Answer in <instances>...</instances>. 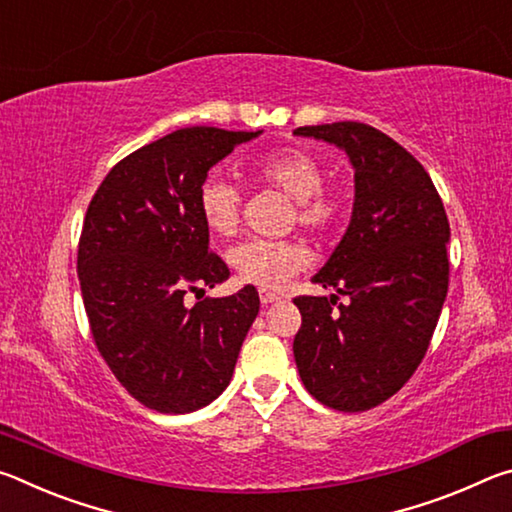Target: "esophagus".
I'll return each instance as SVG.
<instances>
[{"instance_id": "1", "label": "esophagus", "mask_w": 512, "mask_h": 512, "mask_svg": "<svg viewBox=\"0 0 512 512\" xmlns=\"http://www.w3.org/2000/svg\"><path fill=\"white\" fill-rule=\"evenodd\" d=\"M259 300H262V305H271V302L280 300V296H277V293H271V291L262 289V291H259Z\"/></svg>"}]
</instances>
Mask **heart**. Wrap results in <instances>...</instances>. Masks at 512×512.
Here are the masks:
<instances>
[{"mask_svg":"<svg viewBox=\"0 0 512 512\" xmlns=\"http://www.w3.org/2000/svg\"><path fill=\"white\" fill-rule=\"evenodd\" d=\"M250 173L257 183L275 187L293 198L291 219L316 235L334 232L350 210V198L341 187H325V164L305 149H277L259 158ZM198 212L205 228L216 237H230L239 228L241 196L223 178H207L198 189ZM230 264L241 280L268 291L284 289L291 277L309 262L300 241L248 239L230 250Z\"/></svg>","mask_w":512,"mask_h":512,"instance_id":"b5f03b06","label":"heart"}]
</instances>
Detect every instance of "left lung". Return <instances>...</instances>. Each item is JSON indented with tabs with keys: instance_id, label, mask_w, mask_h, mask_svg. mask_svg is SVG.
Masks as SVG:
<instances>
[{
	"instance_id": "1",
	"label": "left lung",
	"mask_w": 512,
	"mask_h": 512,
	"mask_svg": "<svg viewBox=\"0 0 512 512\" xmlns=\"http://www.w3.org/2000/svg\"><path fill=\"white\" fill-rule=\"evenodd\" d=\"M293 135L339 146L354 169L350 225L314 275L336 296L293 300V357L320 404L368 411L400 391L429 348L449 287V221L429 173L377 128L336 121Z\"/></svg>"
}]
</instances>
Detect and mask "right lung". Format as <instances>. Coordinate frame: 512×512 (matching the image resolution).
I'll list each match as a JSON object with an SVG mask.
<instances>
[{
	"label": "right lung",
	"instance_id": "1",
	"mask_svg": "<svg viewBox=\"0 0 512 512\" xmlns=\"http://www.w3.org/2000/svg\"><path fill=\"white\" fill-rule=\"evenodd\" d=\"M257 133L180 128L126 155L92 196L79 241L81 293L112 375L158 413H192L228 388L259 311L255 287L203 298L230 277L198 212L207 171Z\"/></svg>",
	"mask_w": 512,
	"mask_h": 512
}]
</instances>
